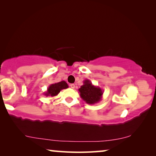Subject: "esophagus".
<instances>
[{"label":"esophagus","mask_w":156,"mask_h":156,"mask_svg":"<svg viewBox=\"0 0 156 156\" xmlns=\"http://www.w3.org/2000/svg\"><path fill=\"white\" fill-rule=\"evenodd\" d=\"M70 87L72 89H74L75 88V84H70Z\"/></svg>","instance_id":"34e87169"}]
</instances>
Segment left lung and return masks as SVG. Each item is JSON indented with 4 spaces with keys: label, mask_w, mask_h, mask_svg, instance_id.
<instances>
[{
    "label": "left lung",
    "mask_w": 156,
    "mask_h": 156,
    "mask_svg": "<svg viewBox=\"0 0 156 156\" xmlns=\"http://www.w3.org/2000/svg\"><path fill=\"white\" fill-rule=\"evenodd\" d=\"M80 96L89 105H94L102 100L104 91L98 86H94L91 82L86 79L78 89Z\"/></svg>",
    "instance_id": "obj_1"
}]
</instances>
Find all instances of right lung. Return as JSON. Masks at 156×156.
Returning a JSON list of instances; mask_svg holds the SVG:
<instances>
[{
    "label": "right lung",
    "instance_id": "right-lung-1",
    "mask_svg": "<svg viewBox=\"0 0 156 156\" xmlns=\"http://www.w3.org/2000/svg\"><path fill=\"white\" fill-rule=\"evenodd\" d=\"M69 87L67 83L65 81L62 80L57 83L50 84L47 90L44 92V95L46 96L54 97L58 94L62 89H65Z\"/></svg>",
    "mask_w": 156,
    "mask_h": 156
}]
</instances>
